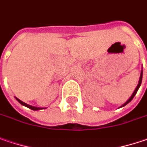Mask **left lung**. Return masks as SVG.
<instances>
[{"label": "left lung", "mask_w": 147, "mask_h": 147, "mask_svg": "<svg viewBox=\"0 0 147 147\" xmlns=\"http://www.w3.org/2000/svg\"><path fill=\"white\" fill-rule=\"evenodd\" d=\"M142 73H141V76H140V79H139V84H138V85H137V87H136V88L135 91H134V92L132 93V95L131 96V98H129L128 100H127V102H125V103H124V104H123V105H122V106H121V107H124V106H125V105H127V104L128 102H131V100L133 99V98H134V96L136 95V92H137V91H138L139 88H140V86H141V84H142Z\"/></svg>", "instance_id": "left-lung-1"}]
</instances>
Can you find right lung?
I'll use <instances>...</instances> for the list:
<instances>
[{"mask_svg": "<svg viewBox=\"0 0 147 147\" xmlns=\"http://www.w3.org/2000/svg\"><path fill=\"white\" fill-rule=\"evenodd\" d=\"M16 100L18 101L20 103V104H22V105H24V106L27 107H29L30 109H31V110H34V111H36V110H40V107H33V106H30V105H28V104H26V103H25L24 102H22V101H20V99L16 98Z\"/></svg>", "mask_w": 147, "mask_h": 147, "instance_id": "obj_1", "label": "right lung"}]
</instances>
